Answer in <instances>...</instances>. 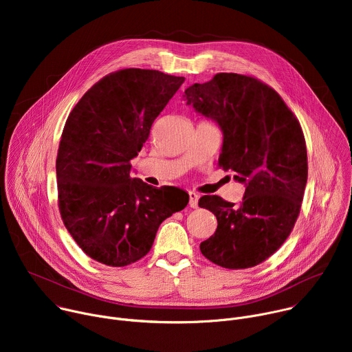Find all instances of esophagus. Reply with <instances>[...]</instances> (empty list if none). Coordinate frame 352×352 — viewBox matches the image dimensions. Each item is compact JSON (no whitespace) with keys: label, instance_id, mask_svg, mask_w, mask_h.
I'll use <instances>...</instances> for the list:
<instances>
[{"label":"esophagus","instance_id":"34e87169","mask_svg":"<svg viewBox=\"0 0 352 352\" xmlns=\"http://www.w3.org/2000/svg\"><path fill=\"white\" fill-rule=\"evenodd\" d=\"M197 200H199V196L195 192H189V206L192 209L197 208Z\"/></svg>","mask_w":352,"mask_h":352}]
</instances>
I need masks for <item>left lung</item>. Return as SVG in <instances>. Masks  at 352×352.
<instances>
[{"instance_id": "8db88e82", "label": "left lung", "mask_w": 352, "mask_h": 352, "mask_svg": "<svg viewBox=\"0 0 352 352\" xmlns=\"http://www.w3.org/2000/svg\"><path fill=\"white\" fill-rule=\"evenodd\" d=\"M184 102L220 125L219 166L246 185L239 206L217 195L199 199L217 217L200 252L226 269L258 266L284 243L300 212L308 181L302 128L273 87L249 75L216 74L189 86Z\"/></svg>"}]
</instances>
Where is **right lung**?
Here are the masks:
<instances>
[{
    "mask_svg": "<svg viewBox=\"0 0 352 352\" xmlns=\"http://www.w3.org/2000/svg\"><path fill=\"white\" fill-rule=\"evenodd\" d=\"M184 76L125 68L96 82L69 113L56 162L65 228L93 261L122 267L152 248L160 224L189 202L174 186L131 178V160Z\"/></svg>",
    "mask_w": 352,
    "mask_h": 352,
    "instance_id": "add662e5",
    "label": "right lung"
}]
</instances>
